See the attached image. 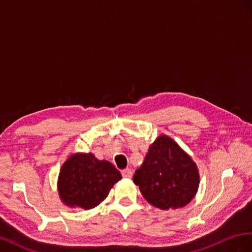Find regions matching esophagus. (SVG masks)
I'll list each match as a JSON object with an SVG mask.
<instances>
[{
  "instance_id": "34e87169",
  "label": "esophagus",
  "mask_w": 252,
  "mask_h": 252,
  "mask_svg": "<svg viewBox=\"0 0 252 252\" xmlns=\"http://www.w3.org/2000/svg\"><path fill=\"white\" fill-rule=\"evenodd\" d=\"M121 174H122V177L125 178H131L133 176V172L131 169H125L121 171Z\"/></svg>"
}]
</instances>
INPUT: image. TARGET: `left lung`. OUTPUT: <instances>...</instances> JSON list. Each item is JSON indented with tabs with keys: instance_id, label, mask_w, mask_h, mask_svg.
Here are the masks:
<instances>
[{
	"instance_id": "obj_1",
	"label": "left lung",
	"mask_w": 252,
	"mask_h": 252,
	"mask_svg": "<svg viewBox=\"0 0 252 252\" xmlns=\"http://www.w3.org/2000/svg\"><path fill=\"white\" fill-rule=\"evenodd\" d=\"M148 203L162 210L188 205L199 186V173L191 156L167 135L150 146L142 166L133 176Z\"/></svg>"
}]
</instances>
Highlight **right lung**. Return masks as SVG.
<instances>
[{
    "label": "right lung",
    "instance_id": "1",
    "mask_svg": "<svg viewBox=\"0 0 252 252\" xmlns=\"http://www.w3.org/2000/svg\"><path fill=\"white\" fill-rule=\"evenodd\" d=\"M120 179V172L110 161L92 153H75L62 164L57 187L64 205L90 210L103 202Z\"/></svg>",
    "mask_w": 252,
    "mask_h": 252
}]
</instances>
